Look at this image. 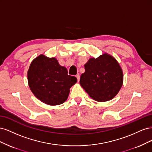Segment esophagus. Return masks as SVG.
I'll use <instances>...</instances> for the list:
<instances>
[{
	"mask_svg": "<svg viewBox=\"0 0 152 152\" xmlns=\"http://www.w3.org/2000/svg\"><path fill=\"white\" fill-rule=\"evenodd\" d=\"M76 77H77V80H78V82H79V80H80V75L78 74V75H76Z\"/></svg>",
	"mask_w": 152,
	"mask_h": 152,
	"instance_id": "34e87169",
	"label": "esophagus"
}]
</instances>
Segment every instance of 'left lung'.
<instances>
[{"instance_id":"8db88e82","label":"left lung","mask_w":152,"mask_h":152,"mask_svg":"<svg viewBox=\"0 0 152 152\" xmlns=\"http://www.w3.org/2000/svg\"><path fill=\"white\" fill-rule=\"evenodd\" d=\"M84 67L80 84L92 99L104 102L117 94L123 84V72L113 56L104 53L90 58Z\"/></svg>"}]
</instances>
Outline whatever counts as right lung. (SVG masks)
Instances as JSON below:
<instances>
[{"label":"right lung","mask_w":152,"mask_h":152,"mask_svg":"<svg viewBox=\"0 0 152 152\" xmlns=\"http://www.w3.org/2000/svg\"><path fill=\"white\" fill-rule=\"evenodd\" d=\"M27 77L33 94L49 105H58L65 102L70 88L77 82L75 77L68 75L67 69L59 65L56 58L43 54L32 61Z\"/></svg>","instance_id":"right-lung-1"}]
</instances>
